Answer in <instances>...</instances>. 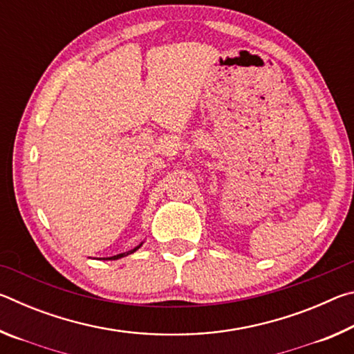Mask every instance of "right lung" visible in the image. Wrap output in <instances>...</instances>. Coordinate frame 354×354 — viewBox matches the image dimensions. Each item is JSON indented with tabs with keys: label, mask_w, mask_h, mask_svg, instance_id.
Here are the masks:
<instances>
[{
	"label": "right lung",
	"mask_w": 354,
	"mask_h": 354,
	"mask_svg": "<svg viewBox=\"0 0 354 354\" xmlns=\"http://www.w3.org/2000/svg\"><path fill=\"white\" fill-rule=\"evenodd\" d=\"M142 247V243L139 245V247H136L134 250H131V251H128V253H120V254H117V256H111V257H106V259H120V257H123V256H128V254H131V253H134V251H137Z\"/></svg>",
	"instance_id": "1"
}]
</instances>
